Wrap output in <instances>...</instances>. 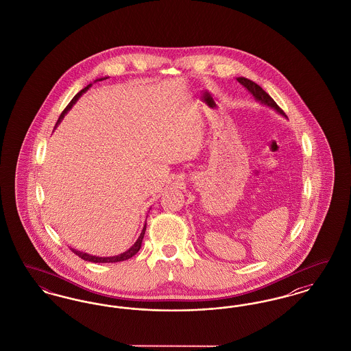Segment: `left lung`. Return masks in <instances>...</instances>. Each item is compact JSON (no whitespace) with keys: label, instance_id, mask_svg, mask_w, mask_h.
I'll return each instance as SVG.
<instances>
[{"label":"left lung","instance_id":"8db88e82","mask_svg":"<svg viewBox=\"0 0 351 351\" xmlns=\"http://www.w3.org/2000/svg\"><path fill=\"white\" fill-rule=\"evenodd\" d=\"M237 80H238V83L242 84V85L250 92L255 100L259 101V102L263 104V105H267L269 108H272L274 110H276L279 114L287 117L283 110L278 106V104H276L275 101L272 100V97L268 95L267 92L263 90L262 86H259L258 84L251 82V80L246 79V77H237Z\"/></svg>","mask_w":351,"mask_h":351}]
</instances>
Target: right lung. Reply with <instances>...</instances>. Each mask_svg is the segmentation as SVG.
I'll use <instances>...</instances> for the list:
<instances>
[{"label":"right lung","instance_id":"obj_1","mask_svg":"<svg viewBox=\"0 0 351 351\" xmlns=\"http://www.w3.org/2000/svg\"><path fill=\"white\" fill-rule=\"evenodd\" d=\"M105 79H108V77H101V79H97L96 82H101V80H105ZM90 86H92V84L86 85L84 89H82V90L71 100V102L67 105V108L63 110V113L60 114V117L58 119V122H56V125H55V129H56V126L62 122V119L64 118V116L67 114L68 110L76 104V101L79 100V99L82 97V95L85 93ZM145 232H146V223H145V226H143V229H142V233L138 237V239H136V242L134 243L133 246H132L129 250L125 251V252H122V254H119V255H116V256H96V255H90V254H86V252L76 250V249H71V250H72V252H75L77 256H80L84 261L93 262V263H116V262H122V261H126V259L132 258V256H134V255L139 251L141 246H142V241H143V237H145Z\"/></svg>","mask_w":351,"mask_h":351}]
</instances>
